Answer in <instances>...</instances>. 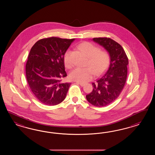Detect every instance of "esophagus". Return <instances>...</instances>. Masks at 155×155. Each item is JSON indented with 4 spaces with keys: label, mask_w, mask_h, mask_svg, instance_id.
I'll return each instance as SVG.
<instances>
[{
    "label": "esophagus",
    "mask_w": 155,
    "mask_h": 155,
    "mask_svg": "<svg viewBox=\"0 0 155 155\" xmlns=\"http://www.w3.org/2000/svg\"><path fill=\"white\" fill-rule=\"evenodd\" d=\"M76 83L77 84H80V86H84V83H81V82H76Z\"/></svg>",
    "instance_id": "1"
}]
</instances>
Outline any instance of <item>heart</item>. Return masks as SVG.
<instances>
[{
  "label": "heart",
  "instance_id": "heart-1",
  "mask_svg": "<svg viewBox=\"0 0 155 155\" xmlns=\"http://www.w3.org/2000/svg\"><path fill=\"white\" fill-rule=\"evenodd\" d=\"M78 48L88 57L86 68H77L71 71L70 77L74 81L85 83L91 80L95 73L97 75L103 73L108 67L110 56L106 51H101L99 48L89 42L80 44ZM71 51L68 50L64 55V62L66 68L71 69L73 62L71 58Z\"/></svg>",
  "mask_w": 155,
  "mask_h": 155
}]
</instances>
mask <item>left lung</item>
Masks as SVG:
<instances>
[{
	"label": "left lung",
	"instance_id": "1",
	"mask_svg": "<svg viewBox=\"0 0 155 155\" xmlns=\"http://www.w3.org/2000/svg\"><path fill=\"white\" fill-rule=\"evenodd\" d=\"M93 40L109 53L110 64L106 73L92 84L93 91L86 98L95 106L103 107L113 102L122 92L127 80L128 59L122 46L113 39L93 38Z\"/></svg>",
	"mask_w": 155,
	"mask_h": 155
}]
</instances>
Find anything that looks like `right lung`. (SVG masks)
<instances>
[{
	"mask_svg": "<svg viewBox=\"0 0 155 155\" xmlns=\"http://www.w3.org/2000/svg\"><path fill=\"white\" fill-rule=\"evenodd\" d=\"M73 39L42 38L32 47L25 65L26 78L32 93L48 106H54L65 98L71 83H64L67 76L64 55Z\"/></svg>",
	"mask_w": 155,
	"mask_h": 155,
	"instance_id": "obj_1",
	"label": "right lung"
}]
</instances>
